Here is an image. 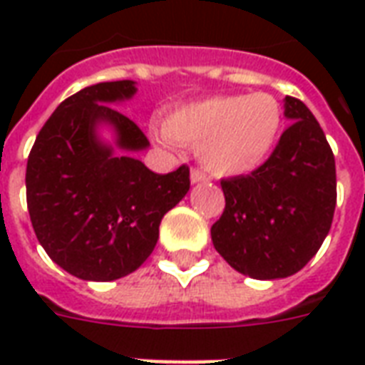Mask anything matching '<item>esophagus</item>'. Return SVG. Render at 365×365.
Masks as SVG:
<instances>
[{"label":"esophagus","instance_id":"1","mask_svg":"<svg viewBox=\"0 0 365 365\" xmlns=\"http://www.w3.org/2000/svg\"><path fill=\"white\" fill-rule=\"evenodd\" d=\"M209 177L205 173H203V171H200V169L197 168H194L190 171V180L192 182H194V185H196V182H205V180H207Z\"/></svg>","mask_w":365,"mask_h":365}]
</instances>
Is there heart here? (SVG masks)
Returning <instances> with one entry per match:
<instances>
[{
	"label": "heart",
	"mask_w": 365,
	"mask_h": 365,
	"mask_svg": "<svg viewBox=\"0 0 365 365\" xmlns=\"http://www.w3.org/2000/svg\"><path fill=\"white\" fill-rule=\"evenodd\" d=\"M282 108L268 93L225 95L180 106L165 120L175 143L197 146L200 160L217 175H244L272 154Z\"/></svg>",
	"instance_id": "heart-1"
}]
</instances>
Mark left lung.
I'll use <instances>...</instances> for the list:
<instances>
[{"label": "left lung", "mask_w": 365, "mask_h": 365, "mask_svg": "<svg viewBox=\"0 0 365 365\" xmlns=\"http://www.w3.org/2000/svg\"><path fill=\"white\" fill-rule=\"evenodd\" d=\"M291 123L262 165L221 180L225 211L211 227L219 255L255 279L299 272L324 244L337 203L335 158L307 104L285 97Z\"/></svg>", "instance_id": "8db88e82"}]
</instances>
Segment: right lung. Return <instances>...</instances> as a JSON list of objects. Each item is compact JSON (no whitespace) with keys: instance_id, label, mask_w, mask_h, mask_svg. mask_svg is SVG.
Returning <instances> with one entry per match:
<instances>
[{"instance_id":"right-lung-1","label":"right lung","mask_w":365,"mask_h":365,"mask_svg":"<svg viewBox=\"0 0 365 365\" xmlns=\"http://www.w3.org/2000/svg\"><path fill=\"white\" fill-rule=\"evenodd\" d=\"M129 80L86 87L58 104L36 137L26 165V203L45 253L76 278L112 282L135 272L156 247L160 222L190 188V169L158 175L97 138L98 123L118 148L143 150L140 127L110 106L135 95Z\"/></svg>"}]
</instances>
